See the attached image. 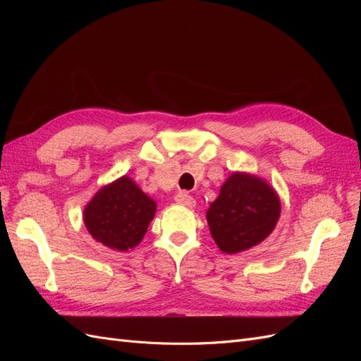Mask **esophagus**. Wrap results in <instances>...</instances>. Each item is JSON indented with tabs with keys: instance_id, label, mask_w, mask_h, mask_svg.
I'll return each instance as SVG.
<instances>
[{
	"instance_id": "34e87169",
	"label": "esophagus",
	"mask_w": 361,
	"mask_h": 361,
	"mask_svg": "<svg viewBox=\"0 0 361 361\" xmlns=\"http://www.w3.org/2000/svg\"><path fill=\"white\" fill-rule=\"evenodd\" d=\"M179 204L185 206V207H194L195 206V200L191 197L188 192H178L176 197H174Z\"/></svg>"
}]
</instances>
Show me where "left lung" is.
Listing matches in <instances>:
<instances>
[{
	"label": "left lung",
	"mask_w": 361,
	"mask_h": 361,
	"mask_svg": "<svg viewBox=\"0 0 361 361\" xmlns=\"http://www.w3.org/2000/svg\"><path fill=\"white\" fill-rule=\"evenodd\" d=\"M280 212V197L268 180L233 171L209 204L206 220L218 248L236 255L264 243L276 228Z\"/></svg>",
	"instance_id": "obj_1"
}]
</instances>
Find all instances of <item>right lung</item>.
<instances>
[{
    "label": "right lung",
    "mask_w": 361,
    "mask_h": 361,
    "mask_svg": "<svg viewBox=\"0 0 361 361\" xmlns=\"http://www.w3.org/2000/svg\"><path fill=\"white\" fill-rule=\"evenodd\" d=\"M155 214V200L125 174L97 190L82 218L94 241L123 253L141 243Z\"/></svg>",
    "instance_id": "obj_1"
}]
</instances>
